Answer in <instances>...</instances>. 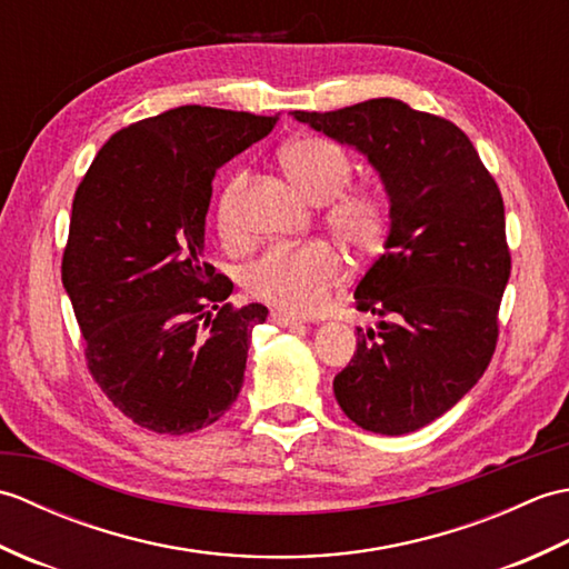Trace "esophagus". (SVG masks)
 I'll return each instance as SVG.
<instances>
[{
    "mask_svg": "<svg viewBox=\"0 0 569 569\" xmlns=\"http://www.w3.org/2000/svg\"><path fill=\"white\" fill-rule=\"evenodd\" d=\"M271 320L276 325H281V328H298V325H303V320L291 316V312H283V310H273L271 312Z\"/></svg>",
    "mask_w": 569,
    "mask_h": 569,
    "instance_id": "34e87169",
    "label": "esophagus"
}]
</instances>
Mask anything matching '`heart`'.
Masks as SVG:
<instances>
[{
    "mask_svg": "<svg viewBox=\"0 0 569 569\" xmlns=\"http://www.w3.org/2000/svg\"><path fill=\"white\" fill-rule=\"evenodd\" d=\"M281 166L288 178L310 200L325 202L322 220L347 249L373 253L389 234V200L367 183H347L352 159L345 147L325 137H300L286 143ZM247 171H234L224 180L214 200V224L227 244L247 239ZM345 259L330 241L312 239L306 244H278L253 259L244 273L247 293L288 312L316 310L325 296L342 281Z\"/></svg>",
    "mask_w": 569,
    "mask_h": 569,
    "instance_id": "1",
    "label": "heart"
}]
</instances>
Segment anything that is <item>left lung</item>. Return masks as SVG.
Wrapping results in <instances>:
<instances>
[{"label":"left lung","instance_id":"left-lung-1","mask_svg":"<svg viewBox=\"0 0 569 569\" xmlns=\"http://www.w3.org/2000/svg\"><path fill=\"white\" fill-rule=\"evenodd\" d=\"M293 117L367 153L389 190L386 249L355 291L357 310L379 322L335 396L359 428L413 432L447 413L497 349L511 276L501 190L462 129L401 100Z\"/></svg>","mask_w":569,"mask_h":569}]
</instances>
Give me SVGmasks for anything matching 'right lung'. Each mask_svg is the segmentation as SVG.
<instances>
[{
	"label": "right lung",
	"mask_w": 569,
	"mask_h": 569,
	"mask_svg": "<svg viewBox=\"0 0 569 569\" xmlns=\"http://www.w3.org/2000/svg\"><path fill=\"white\" fill-rule=\"evenodd\" d=\"M276 122L200 104L141 119L110 137L72 198L60 276L84 365L151 432H196L237 401L269 310L227 303L232 281L202 259L204 214L217 168Z\"/></svg>",
	"instance_id": "1"
}]
</instances>
